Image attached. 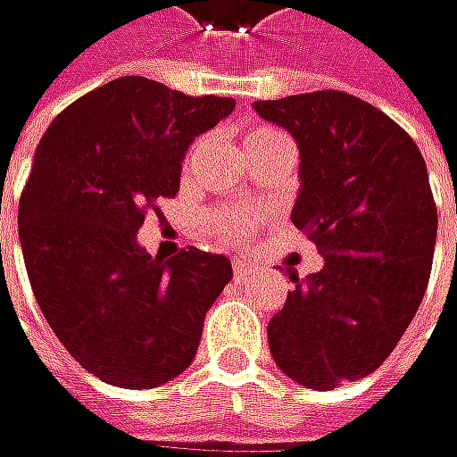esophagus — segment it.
Here are the masks:
<instances>
[{
    "mask_svg": "<svg viewBox=\"0 0 457 457\" xmlns=\"http://www.w3.org/2000/svg\"><path fill=\"white\" fill-rule=\"evenodd\" d=\"M254 273H257V265L249 262L246 257H236V260H233V278H236L238 284H246Z\"/></svg>",
    "mask_w": 457,
    "mask_h": 457,
    "instance_id": "esophagus-1",
    "label": "esophagus"
}]
</instances>
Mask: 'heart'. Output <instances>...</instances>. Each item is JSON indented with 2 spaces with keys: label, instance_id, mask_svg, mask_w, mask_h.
I'll return each mask as SVG.
<instances>
[{
  "label": "heart",
  "instance_id": "1",
  "mask_svg": "<svg viewBox=\"0 0 457 457\" xmlns=\"http://www.w3.org/2000/svg\"><path fill=\"white\" fill-rule=\"evenodd\" d=\"M281 130L270 128V125H254L246 130V144L278 136ZM260 221V211L252 205H227V208H216L208 219H205V230L208 236H213L221 244H238L254 236Z\"/></svg>",
  "mask_w": 457,
  "mask_h": 457
}]
</instances>
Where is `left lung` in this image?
Masks as SVG:
<instances>
[{"mask_svg": "<svg viewBox=\"0 0 457 457\" xmlns=\"http://www.w3.org/2000/svg\"><path fill=\"white\" fill-rule=\"evenodd\" d=\"M254 109L300 146L292 224L324 254L268 324L276 364L313 391L372 375L415 319L431 276L436 205L412 136L372 104L316 90Z\"/></svg>", "mask_w": 457, "mask_h": 457, "instance_id": "8db88e82", "label": "left lung"}]
</instances>
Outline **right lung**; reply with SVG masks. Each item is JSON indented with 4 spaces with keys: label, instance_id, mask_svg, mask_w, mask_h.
<instances>
[{
    "label": "right lung",
    "instance_id": "1",
    "mask_svg": "<svg viewBox=\"0 0 457 457\" xmlns=\"http://www.w3.org/2000/svg\"><path fill=\"white\" fill-rule=\"evenodd\" d=\"M236 109L146 77H120L66 106L45 130L18 205L37 305L98 380L154 388L181 375L203 319L233 278L195 246L162 260L138 246L144 216L176 197L195 136Z\"/></svg>",
    "mask_w": 457,
    "mask_h": 457
}]
</instances>
